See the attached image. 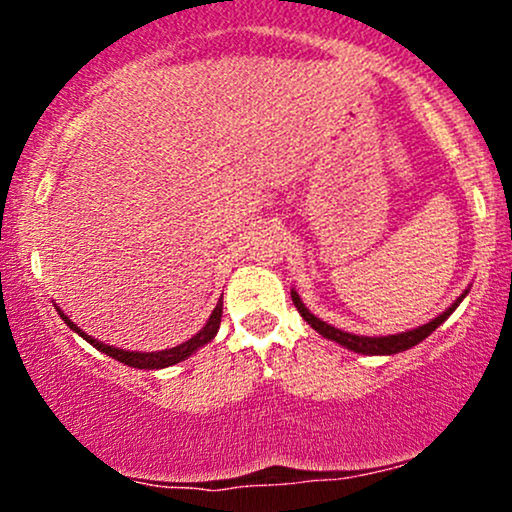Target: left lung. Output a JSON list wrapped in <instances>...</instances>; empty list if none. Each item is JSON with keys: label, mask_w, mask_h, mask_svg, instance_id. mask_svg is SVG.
<instances>
[{"label": "left lung", "mask_w": 512, "mask_h": 512, "mask_svg": "<svg viewBox=\"0 0 512 512\" xmlns=\"http://www.w3.org/2000/svg\"><path fill=\"white\" fill-rule=\"evenodd\" d=\"M467 293H469V289L462 291L460 298H457V301L452 303L445 313L433 317V320L426 322V325H419V327H414V330H407V332L385 334V337H363V334H351V332L339 330V327L327 325L325 320H320V317L310 313V310L305 308V303L301 301V296H298L293 289H291V298H293V305H296L303 320L308 322V325L313 327L317 334H322L325 339H330V342H337L339 346H344V349L356 351V354H363V356H392V354H399V351L411 349V346L421 344L428 334L436 332L438 327L443 325V322L448 320L452 313H455V308L462 303V298L467 296Z\"/></svg>", "instance_id": "obj_1"}]
</instances>
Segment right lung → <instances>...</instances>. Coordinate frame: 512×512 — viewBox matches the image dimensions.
I'll use <instances>...</instances> for the list:
<instances>
[{
  "mask_svg": "<svg viewBox=\"0 0 512 512\" xmlns=\"http://www.w3.org/2000/svg\"><path fill=\"white\" fill-rule=\"evenodd\" d=\"M57 313L64 322H67V327L72 332L79 334V337H84L88 344L96 346L98 351H103V354L113 356L115 361L125 363V366H132V368H142V370H158V368H168V366H175V363L185 361V358H190L195 351L202 349L204 344H209L211 339L216 337V332H219V325H221V315H223V298H219V303H216V308L211 310L207 325L199 330L195 337H190L187 342H182L178 346H173V349H163V351H129V349H117V346H110V344H103L98 342V339L88 337V334L81 330V327H76L72 320H69L67 315H64V310L60 305H55Z\"/></svg>",
  "mask_w": 512,
  "mask_h": 512,
  "instance_id": "right-lung-1",
  "label": "right lung"
}]
</instances>
